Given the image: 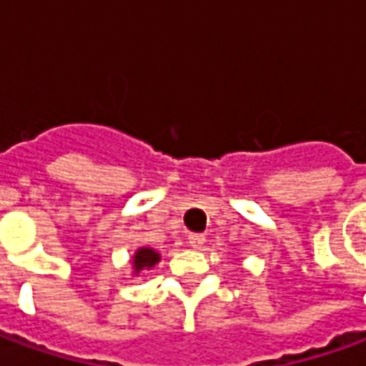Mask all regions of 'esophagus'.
I'll return each instance as SVG.
<instances>
[{
    "mask_svg": "<svg viewBox=\"0 0 366 366\" xmlns=\"http://www.w3.org/2000/svg\"><path fill=\"white\" fill-rule=\"evenodd\" d=\"M205 242L204 234H191L189 236V246L191 248H202Z\"/></svg>",
    "mask_w": 366,
    "mask_h": 366,
    "instance_id": "1",
    "label": "esophagus"
}]
</instances>
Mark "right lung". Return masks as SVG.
I'll return each mask as SVG.
<instances>
[{
  "instance_id": "obj_1",
  "label": "right lung",
  "mask_w": 366,
  "mask_h": 366,
  "mask_svg": "<svg viewBox=\"0 0 366 366\" xmlns=\"http://www.w3.org/2000/svg\"><path fill=\"white\" fill-rule=\"evenodd\" d=\"M157 262H159V252H154L152 248H140L134 257V269H136V273H140L144 267L150 269Z\"/></svg>"
}]
</instances>
